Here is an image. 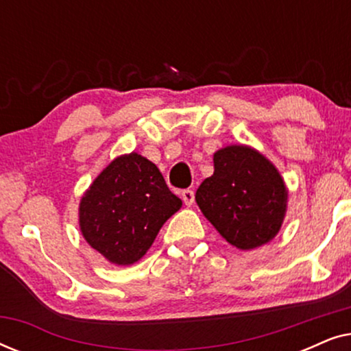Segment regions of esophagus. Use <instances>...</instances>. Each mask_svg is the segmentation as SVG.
I'll return each instance as SVG.
<instances>
[{"label": "esophagus", "mask_w": 351, "mask_h": 351, "mask_svg": "<svg viewBox=\"0 0 351 351\" xmlns=\"http://www.w3.org/2000/svg\"><path fill=\"white\" fill-rule=\"evenodd\" d=\"M180 196H182V199H184V203H185L186 206L193 204V201H195L193 190H184V191H182V193H180Z\"/></svg>", "instance_id": "1"}]
</instances>
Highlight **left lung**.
I'll return each mask as SVG.
<instances>
[{
    "instance_id": "1",
    "label": "left lung",
    "mask_w": 351,
    "mask_h": 351,
    "mask_svg": "<svg viewBox=\"0 0 351 351\" xmlns=\"http://www.w3.org/2000/svg\"><path fill=\"white\" fill-rule=\"evenodd\" d=\"M201 213L239 251L270 243L287 210V186L276 166L249 145L214 153V174L195 195Z\"/></svg>"
}]
</instances>
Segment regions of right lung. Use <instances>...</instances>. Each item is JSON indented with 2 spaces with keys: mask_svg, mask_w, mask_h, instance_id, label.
I'll use <instances>...</instances> for the list:
<instances>
[{
  "mask_svg": "<svg viewBox=\"0 0 351 351\" xmlns=\"http://www.w3.org/2000/svg\"><path fill=\"white\" fill-rule=\"evenodd\" d=\"M182 199L167 189L156 165L132 152L117 156L80 199L78 222L86 243L113 265L145 256Z\"/></svg>",
  "mask_w": 351,
  "mask_h": 351,
  "instance_id": "add662e5",
  "label": "right lung"
}]
</instances>
